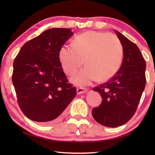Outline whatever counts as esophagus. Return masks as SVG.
Here are the masks:
<instances>
[{"instance_id": "34e87169", "label": "esophagus", "mask_w": 155, "mask_h": 155, "mask_svg": "<svg viewBox=\"0 0 155 155\" xmlns=\"http://www.w3.org/2000/svg\"><path fill=\"white\" fill-rule=\"evenodd\" d=\"M87 91V88H84V87H77V94H81L83 93H85Z\"/></svg>"}]
</instances>
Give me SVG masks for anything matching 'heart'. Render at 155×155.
I'll return each mask as SVG.
<instances>
[{"instance_id": "heart-1", "label": "heart", "mask_w": 155, "mask_h": 155, "mask_svg": "<svg viewBox=\"0 0 155 155\" xmlns=\"http://www.w3.org/2000/svg\"><path fill=\"white\" fill-rule=\"evenodd\" d=\"M123 46L120 39L113 33L86 31L77 35L72 46L64 45L59 51V60L68 75L75 74L72 81L80 85H88L96 79L107 81L116 74L121 66Z\"/></svg>"}]
</instances>
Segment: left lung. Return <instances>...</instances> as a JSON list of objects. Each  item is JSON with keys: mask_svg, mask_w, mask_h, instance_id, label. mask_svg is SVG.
I'll return each mask as SVG.
<instances>
[{"mask_svg": "<svg viewBox=\"0 0 155 155\" xmlns=\"http://www.w3.org/2000/svg\"><path fill=\"white\" fill-rule=\"evenodd\" d=\"M123 46L121 67L106 83L93 88L103 99L91 111L97 122L107 127H117L133 116L146 86V61L138 47L115 31Z\"/></svg>", "mask_w": 155, "mask_h": 155, "instance_id": "left-lung-1", "label": "left lung"}]
</instances>
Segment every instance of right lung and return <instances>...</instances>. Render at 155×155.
Masks as SVG:
<instances>
[{"mask_svg":"<svg viewBox=\"0 0 155 155\" xmlns=\"http://www.w3.org/2000/svg\"><path fill=\"white\" fill-rule=\"evenodd\" d=\"M73 33L48 29L26 42L14 61L12 82L21 111L42 124L59 120L77 95L59 60V51Z\"/></svg>","mask_w":155,"mask_h":155,"instance_id":"add662e5","label":"right lung"}]
</instances>
